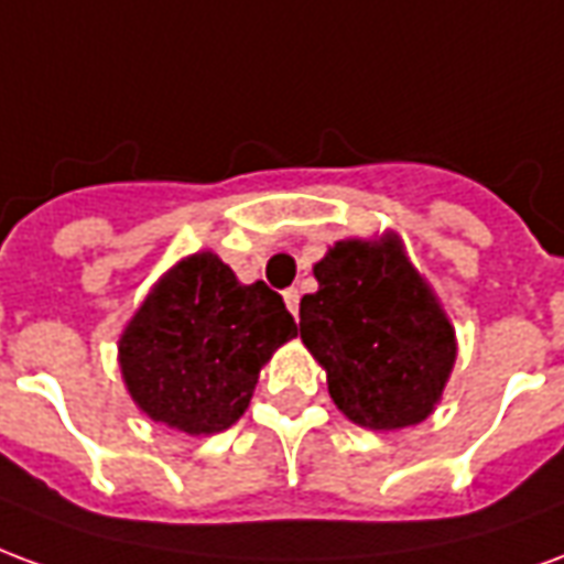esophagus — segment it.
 I'll use <instances>...</instances> for the list:
<instances>
[{
    "mask_svg": "<svg viewBox=\"0 0 564 564\" xmlns=\"http://www.w3.org/2000/svg\"><path fill=\"white\" fill-rule=\"evenodd\" d=\"M283 302L290 307V314H299V290H283Z\"/></svg>",
    "mask_w": 564,
    "mask_h": 564,
    "instance_id": "obj_1",
    "label": "esophagus"
}]
</instances>
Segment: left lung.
<instances>
[{"label": "left lung", "instance_id": "8db88e82", "mask_svg": "<svg viewBox=\"0 0 564 564\" xmlns=\"http://www.w3.org/2000/svg\"><path fill=\"white\" fill-rule=\"evenodd\" d=\"M314 278L319 290L302 299L299 332L326 368L332 402L375 432L423 423L456 362V332L399 235L338 241Z\"/></svg>", "mask_w": 564, "mask_h": 564}]
</instances>
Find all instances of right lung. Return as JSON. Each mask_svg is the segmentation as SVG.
Returning a JSON list of instances; mask_svg holds the SVG:
<instances>
[{
	"label": "right lung",
	"mask_w": 564,
	"mask_h": 564,
	"mask_svg": "<svg viewBox=\"0 0 564 564\" xmlns=\"http://www.w3.org/2000/svg\"><path fill=\"white\" fill-rule=\"evenodd\" d=\"M299 335L265 283H241L217 253L181 259L160 278L120 335V371L132 402L186 435L241 420L259 368Z\"/></svg>",
	"instance_id": "add662e5"
}]
</instances>
